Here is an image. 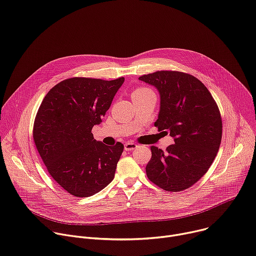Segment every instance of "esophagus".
<instances>
[{"label": "esophagus", "mask_w": 256, "mask_h": 256, "mask_svg": "<svg viewBox=\"0 0 256 256\" xmlns=\"http://www.w3.org/2000/svg\"><path fill=\"white\" fill-rule=\"evenodd\" d=\"M136 148V144L134 143H132V142H128L124 144V150L126 151H132L134 149Z\"/></svg>", "instance_id": "1"}]
</instances>
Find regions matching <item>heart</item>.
<instances>
[{
    "label": "heart",
    "instance_id": "obj_1",
    "mask_svg": "<svg viewBox=\"0 0 256 256\" xmlns=\"http://www.w3.org/2000/svg\"><path fill=\"white\" fill-rule=\"evenodd\" d=\"M152 92V90H149V88H136V90L132 92V95L145 94V92Z\"/></svg>",
    "mask_w": 256,
    "mask_h": 256
}]
</instances>
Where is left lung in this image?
I'll list each match as a JSON object with an SVG mask.
<instances>
[{
  "label": "left lung",
  "instance_id": "8db88e82",
  "mask_svg": "<svg viewBox=\"0 0 256 256\" xmlns=\"http://www.w3.org/2000/svg\"><path fill=\"white\" fill-rule=\"evenodd\" d=\"M157 88L160 110L154 126L174 138L162 151L151 147L148 178L168 192L190 188L212 164L222 142L218 107L207 88L195 76L161 70L138 78Z\"/></svg>",
  "mask_w": 256,
  "mask_h": 256
}]
</instances>
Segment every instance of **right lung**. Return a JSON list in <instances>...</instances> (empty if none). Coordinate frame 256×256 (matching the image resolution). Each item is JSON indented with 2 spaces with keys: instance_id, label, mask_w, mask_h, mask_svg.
<instances>
[{
  "instance_id": "1",
  "label": "right lung",
  "mask_w": 256,
  "mask_h": 256,
  "mask_svg": "<svg viewBox=\"0 0 256 256\" xmlns=\"http://www.w3.org/2000/svg\"><path fill=\"white\" fill-rule=\"evenodd\" d=\"M124 82L68 78L53 86L38 108L32 134L36 149L52 178L76 197L100 192L114 178L124 145L96 141L92 128L102 122Z\"/></svg>"
}]
</instances>
